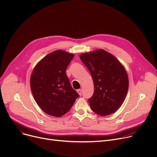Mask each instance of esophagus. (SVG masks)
Listing matches in <instances>:
<instances>
[{"label": "esophagus", "mask_w": 157, "mask_h": 157, "mask_svg": "<svg viewBox=\"0 0 157 157\" xmlns=\"http://www.w3.org/2000/svg\"><path fill=\"white\" fill-rule=\"evenodd\" d=\"M77 92H78V93L79 94V95H82V90H81V89H78V90H77Z\"/></svg>", "instance_id": "esophagus-1"}]
</instances>
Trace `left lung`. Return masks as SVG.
Wrapping results in <instances>:
<instances>
[{
  "label": "left lung",
  "instance_id": "8db88e82",
  "mask_svg": "<svg viewBox=\"0 0 157 157\" xmlns=\"http://www.w3.org/2000/svg\"><path fill=\"white\" fill-rule=\"evenodd\" d=\"M80 59L94 81V93L88 99L92 111L102 117L116 112L128 89V78L123 66L103 49L81 54Z\"/></svg>",
  "mask_w": 157,
  "mask_h": 157
}]
</instances>
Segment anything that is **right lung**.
Wrapping results in <instances>:
<instances>
[{"instance_id": "add662e5", "label": "right lung", "mask_w": 157, "mask_h": 157, "mask_svg": "<svg viewBox=\"0 0 157 157\" xmlns=\"http://www.w3.org/2000/svg\"><path fill=\"white\" fill-rule=\"evenodd\" d=\"M74 55L62 50L49 53L34 67L30 88L38 105L46 114L60 117L79 97L70 83L66 69Z\"/></svg>"}]
</instances>
